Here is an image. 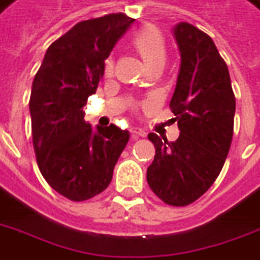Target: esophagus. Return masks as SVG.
<instances>
[{
	"instance_id": "1",
	"label": "esophagus",
	"mask_w": 260,
	"mask_h": 260,
	"mask_svg": "<svg viewBox=\"0 0 260 260\" xmlns=\"http://www.w3.org/2000/svg\"><path fill=\"white\" fill-rule=\"evenodd\" d=\"M131 134H132V139H138V138H141V136H146V132L141 128H132L131 129Z\"/></svg>"
}]
</instances>
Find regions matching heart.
Masks as SVG:
<instances>
[{
	"instance_id": "b5f03b06",
	"label": "heart",
	"mask_w": 260,
	"mask_h": 260,
	"mask_svg": "<svg viewBox=\"0 0 260 260\" xmlns=\"http://www.w3.org/2000/svg\"><path fill=\"white\" fill-rule=\"evenodd\" d=\"M132 46L148 69L152 67H163L166 60V42L159 30L155 28L141 29L132 39ZM114 70V63L111 59L105 60V74L111 76Z\"/></svg>"
}]
</instances>
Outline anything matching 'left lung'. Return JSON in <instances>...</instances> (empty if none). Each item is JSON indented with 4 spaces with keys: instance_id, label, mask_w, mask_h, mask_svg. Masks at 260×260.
<instances>
[{
    "instance_id": "obj_1",
    "label": "left lung",
    "mask_w": 260,
    "mask_h": 260,
    "mask_svg": "<svg viewBox=\"0 0 260 260\" xmlns=\"http://www.w3.org/2000/svg\"><path fill=\"white\" fill-rule=\"evenodd\" d=\"M173 36L181 63L170 110L180 136L169 142L149 134L156 152L146 180L166 204L184 207L206 193L224 166L234 135L235 95L228 67L210 36L187 22L177 23Z\"/></svg>"
}]
</instances>
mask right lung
Masks as SVG:
<instances>
[{
  "label": "right lung",
  "mask_w": 260,
  "mask_h": 260,
  "mask_svg": "<svg viewBox=\"0 0 260 260\" xmlns=\"http://www.w3.org/2000/svg\"><path fill=\"white\" fill-rule=\"evenodd\" d=\"M132 22L119 12L74 25L49 46L32 83L29 111L38 166L49 186L72 201L104 191L129 141V132L114 124L92 131L83 107Z\"/></svg>",
  "instance_id": "obj_1"
}]
</instances>
